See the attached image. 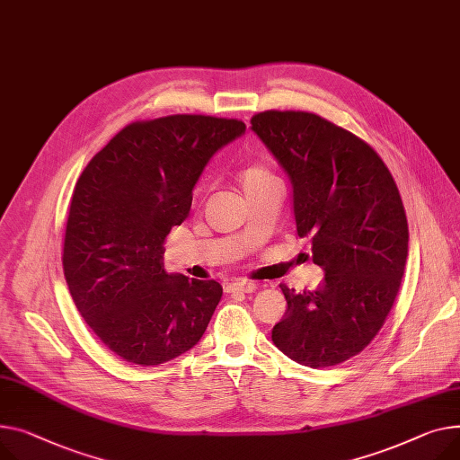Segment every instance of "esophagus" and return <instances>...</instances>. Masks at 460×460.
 Here are the masks:
<instances>
[{"label": "esophagus", "mask_w": 460, "mask_h": 460, "mask_svg": "<svg viewBox=\"0 0 460 460\" xmlns=\"http://www.w3.org/2000/svg\"><path fill=\"white\" fill-rule=\"evenodd\" d=\"M257 285L255 283H248V281H240V283H227L226 285V292L227 294H234V292H255Z\"/></svg>", "instance_id": "34e87169"}]
</instances>
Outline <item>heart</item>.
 I'll list each match as a JSON object with an SVG mask.
<instances>
[{
	"mask_svg": "<svg viewBox=\"0 0 460 460\" xmlns=\"http://www.w3.org/2000/svg\"><path fill=\"white\" fill-rule=\"evenodd\" d=\"M271 181H275V177L262 164H252L240 173V185H242L243 194L253 192V190L268 185V182H271Z\"/></svg>",
	"mask_w": 460,
	"mask_h": 460,
	"instance_id": "heart-1",
	"label": "heart"
}]
</instances>
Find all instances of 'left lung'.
I'll list each match as a JSON object with an SVG mask.
<instances>
[{"mask_svg": "<svg viewBox=\"0 0 460 460\" xmlns=\"http://www.w3.org/2000/svg\"><path fill=\"white\" fill-rule=\"evenodd\" d=\"M252 129L292 182L297 234L311 236L325 278L281 290L287 313L271 341L292 360L327 368L358 355L381 331L409 253L403 201L372 146L303 111H264Z\"/></svg>", "mask_w": 460, "mask_h": 460, "instance_id": "left-lung-1", "label": "left lung"}]
</instances>
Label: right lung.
<instances>
[{
  "instance_id": "add662e5",
  "label": "right lung",
  "mask_w": 460,
  "mask_h": 460,
  "mask_svg": "<svg viewBox=\"0 0 460 460\" xmlns=\"http://www.w3.org/2000/svg\"><path fill=\"white\" fill-rule=\"evenodd\" d=\"M243 131L240 119L205 114L133 121L77 179L65 278L88 327L124 360L159 366L203 336L222 287L166 273L164 240L189 217L210 157Z\"/></svg>"
}]
</instances>
